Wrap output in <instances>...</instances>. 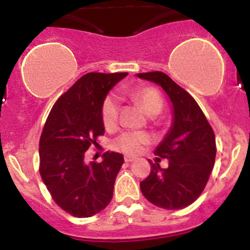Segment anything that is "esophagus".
<instances>
[{
  "label": "esophagus",
  "mask_w": 250,
  "mask_h": 250,
  "mask_svg": "<svg viewBox=\"0 0 250 250\" xmlns=\"http://www.w3.org/2000/svg\"><path fill=\"white\" fill-rule=\"evenodd\" d=\"M124 159H125L126 163H131V162H133V160H135L136 158L132 157V155H125Z\"/></svg>",
  "instance_id": "esophagus-1"
}]
</instances>
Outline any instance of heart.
<instances>
[{
    "label": "heart",
    "instance_id": "b5f03b06",
    "mask_svg": "<svg viewBox=\"0 0 250 250\" xmlns=\"http://www.w3.org/2000/svg\"><path fill=\"white\" fill-rule=\"evenodd\" d=\"M131 97L143 108L149 117H155L163 109V100L159 92L154 88L145 87L132 91ZM102 122L107 130L115 127L119 115V100L115 95H109L105 97L102 104ZM148 142V136L142 132L128 131L120 135L113 142V148L124 153H136L140 150L142 145Z\"/></svg>",
    "mask_w": 250,
    "mask_h": 250
}]
</instances>
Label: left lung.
Masks as SVG:
<instances>
[{"label":"left lung","instance_id":"left-lung-1","mask_svg":"<svg viewBox=\"0 0 250 250\" xmlns=\"http://www.w3.org/2000/svg\"><path fill=\"white\" fill-rule=\"evenodd\" d=\"M136 76L160 86L172 107L171 126L154 150L169 160V167L162 169L158 163H150L152 170L140 184L141 192L159 208L184 209L201 196L214 167V131L193 97L167 74L152 71Z\"/></svg>","mask_w":250,"mask_h":250}]
</instances>
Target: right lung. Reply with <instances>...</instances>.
Wrapping results in <instances>:
<instances>
[{"label": "right lung", "mask_w": 250, "mask_h": 250, "mask_svg": "<svg viewBox=\"0 0 250 250\" xmlns=\"http://www.w3.org/2000/svg\"><path fill=\"white\" fill-rule=\"evenodd\" d=\"M127 73H88L54 103L40 138V175L53 201L75 217H90L113 197L123 154L105 152L101 163L85 152L104 133L102 104Z\"/></svg>", "instance_id": "1"}]
</instances>
